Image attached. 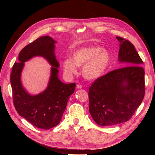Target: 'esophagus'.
<instances>
[{
    "label": "esophagus",
    "mask_w": 155,
    "mask_h": 155,
    "mask_svg": "<svg viewBox=\"0 0 155 155\" xmlns=\"http://www.w3.org/2000/svg\"><path fill=\"white\" fill-rule=\"evenodd\" d=\"M76 87H77V89L82 88V85H80V84H77V86H76Z\"/></svg>",
    "instance_id": "1"
}]
</instances>
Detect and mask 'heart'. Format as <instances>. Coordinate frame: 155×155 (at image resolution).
I'll list each match as a JSON object with an SVG mask.
<instances>
[{"mask_svg":"<svg viewBox=\"0 0 155 155\" xmlns=\"http://www.w3.org/2000/svg\"><path fill=\"white\" fill-rule=\"evenodd\" d=\"M72 60L65 59L63 62L64 72L68 76L77 73V67H82L83 77L89 80L101 77L107 70L111 56L106 49L99 46L80 48L73 53Z\"/></svg>","mask_w":155,"mask_h":155,"instance_id":"b5f03b06","label":"heart"}]
</instances>
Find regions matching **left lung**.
Returning a JSON list of instances; mask_svg holds the SVG:
<instances>
[{
  "label": "left lung",
  "mask_w": 155,
  "mask_h": 155,
  "mask_svg": "<svg viewBox=\"0 0 155 155\" xmlns=\"http://www.w3.org/2000/svg\"><path fill=\"white\" fill-rule=\"evenodd\" d=\"M116 38L120 42L118 60L126 67L96 79L88 89L89 111L94 121L101 126L129 120L145 94L143 61L129 41Z\"/></svg>",
  "instance_id": "left-lung-1"
}]
</instances>
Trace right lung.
I'll list each match as a JSON object with an SVG mask.
<instances>
[{
	"label": "right lung",
	"mask_w": 155,
	"mask_h": 155,
	"mask_svg": "<svg viewBox=\"0 0 155 155\" xmlns=\"http://www.w3.org/2000/svg\"><path fill=\"white\" fill-rule=\"evenodd\" d=\"M56 42L48 36H41L24 47L19 54L11 74L13 103L16 111L36 127L48 129L58 125L67 107L70 96L74 93L75 83L64 84L58 77L60 64L54 54ZM43 56L53 67L48 85L43 93L31 96L23 88L20 75L24 62L32 57Z\"/></svg>",
	"instance_id": "add662e5"
}]
</instances>
